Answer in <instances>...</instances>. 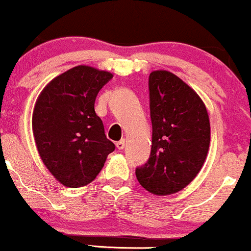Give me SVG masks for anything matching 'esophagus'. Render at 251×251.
Returning <instances> with one entry per match:
<instances>
[{
  "instance_id": "esophagus-1",
  "label": "esophagus",
  "mask_w": 251,
  "mask_h": 251,
  "mask_svg": "<svg viewBox=\"0 0 251 251\" xmlns=\"http://www.w3.org/2000/svg\"><path fill=\"white\" fill-rule=\"evenodd\" d=\"M117 148H118V150H123L124 148H125V139H122V140H119V142H118L117 144Z\"/></svg>"
}]
</instances>
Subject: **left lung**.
I'll return each mask as SVG.
<instances>
[{"instance_id": "left-lung-1", "label": "left lung", "mask_w": 251, "mask_h": 251, "mask_svg": "<svg viewBox=\"0 0 251 251\" xmlns=\"http://www.w3.org/2000/svg\"><path fill=\"white\" fill-rule=\"evenodd\" d=\"M152 148L135 176L158 196L180 191L195 179L206 159L210 122L205 105L180 77L168 71L149 76Z\"/></svg>"}]
</instances>
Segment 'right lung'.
<instances>
[{
  "instance_id": "1",
  "label": "right lung",
  "mask_w": 251,
  "mask_h": 251,
  "mask_svg": "<svg viewBox=\"0 0 251 251\" xmlns=\"http://www.w3.org/2000/svg\"><path fill=\"white\" fill-rule=\"evenodd\" d=\"M112 77L109 72L76 66L54 77L37 98L31 119L36 149L62 185L93 181L116 149L94 111L98 93Z\"/></svg>"
}]
</instances>
